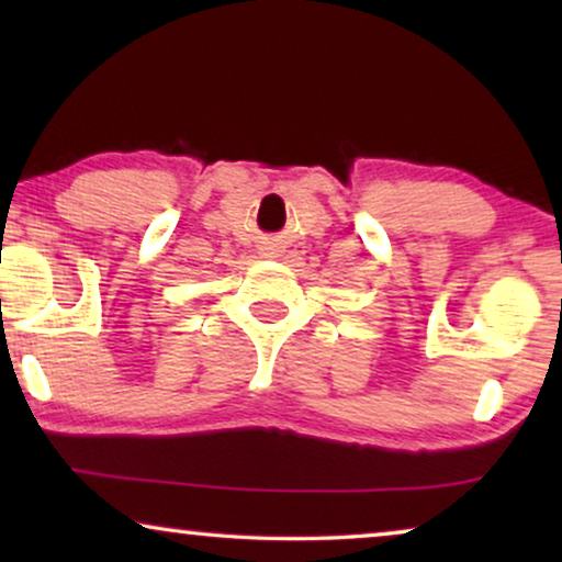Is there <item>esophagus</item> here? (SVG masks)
<instances>
[{
	"label": "esophagus",
	"mask_w": 562,
	"mask_h": 562,
	"mask_svg": "<svg viewBox=\"0 0 562 562\" xmlns=\"http://www.w3.org/2000/svg\"><path fill=\"white\" fill-rule=\"evenodd\" d=\"M268 256H279V248H276V245H268Z\"/></svg>",
	"instance_id": "1"
}]
</instances>
